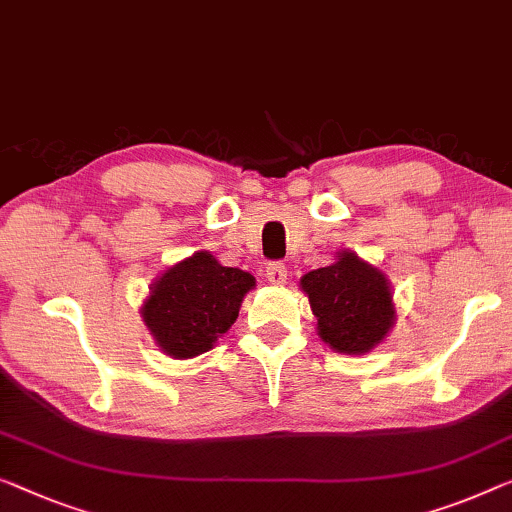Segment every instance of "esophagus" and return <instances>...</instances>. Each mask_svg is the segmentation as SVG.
Wrapping results in <instances>:
<instances>
[{
    "label": "esophagus",
    "instance_id": "34e87169",
    "mask_svg": "<svg viewBox=\"0 0 512 512\" xmlns=\"http://www.w3.org/2000/svg\"><path fill=\"white\" fill-rule=\"evenodd\" d=\"M266 278H269L271 285H285L287 266L280 262H271L269 266H266Z\"/></svg>",
    "mask_w": 512,
    "mask_h": 512
}]
</instances>
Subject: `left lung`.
Here are the masks:
<instances>
[{"label":"left lung","instance_id":"8db88e82","mask_svg":"<svg viewBox=\"0 0 512 512\" xmlns=\"http://www.w3.org/2000/svg\"><path fill=\"white\" fill-rule=\"evenodd\" d=\"M317 333L333 352L365 354L377 347L395 324L391 285L384 273L342 250L338 262L301 278Z\"/></svg>","mask_w":512,"mask_h":512}]
</instances>
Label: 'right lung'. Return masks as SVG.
<instances>
[{
    "instance_id": "obj_1",
    "label": "right lung",
    "mask_w": 512,
    "mask_h": 512,
    "mask_svg": "<svg viewBox=\"0 0 512 512\" xmlns=\"http://www.w3.org/2000/svg\"><path fill=\"white\" fill-rule=\"evenodd\" d=\"M253 287L250 273L218 264L207 250H200L170 266L151 285L142 319L167 356H200L230 331L243 296Z\"/></svg>"
}]
</instances>
